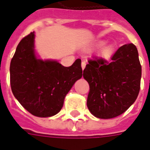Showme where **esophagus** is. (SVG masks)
<instances>
[{
	"mask_svg": "<svg viewBox=\"0 0 150 150\" xmlns=\"http://www.w3.org/2000/svg\"><path fill=\"white\" fill-rule=\"evenodd\" d=\"M81 67H82V69L84 70L85 67H86V62H85V61H83V62H82V64H81Z\"/></svg>",
	"mask_w": 150,
	"mask_h": 150,
	"instance_id": "esophagus-1",
	"label": "esophagus"
}]
</instances>
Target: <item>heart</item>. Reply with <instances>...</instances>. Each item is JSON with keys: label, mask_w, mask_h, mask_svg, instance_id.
I'll list each match as a JSON object with an SVG mask.
<instances>
[{"label": "heart", "mask_w": 150, "mask_h": 150, "mask_svg": "<svg viewBox=\"0 0 150 150\" xmlns=\"http://www.w3.org/2000/svg\"><path fill=\"white\" fill-rule=\"evenodd\" d=\"M104 44H105V41L101 40L98 42V45H103ZM112 52H113V47L111 45H107L105 47H103V50H102V54L105 57H110L111 55Z\"/></svg>", "instance_id": "heart-1"}]
</instances>
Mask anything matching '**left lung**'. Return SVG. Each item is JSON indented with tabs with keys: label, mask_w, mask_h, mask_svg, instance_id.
<instances>
[{
	"label": "left lung",
	"mask_w": 150,
	"mask_h": 150,
	"mask_svg": "<svg viewBox=\"0 0 150 150\" xmlns=\"http://www.w3.org/2000/svg\"><path fill=\"white\" fill-rule=\"evenodd\" d=\"M83 78L90 86L86 105L95 117L108 119L119 116L137 99L142 66L136 46L124 44L110 61H88Z\"/></svg>",
	"instance_id": "8db88e82"
}]
</instances>
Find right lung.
Masks as SVG:
<instances>
[{"label":"right lung","mask_w":150,"mask_h":150,"mask_svg":"<svg viewBox=\"0 0 150 150\" xmlns=\"http://www.w3.org/2000/svg\"><path fill=\"white\" fill-rule=\"evenodd\" d=\"M82 76L80 59L71 67H64L57 60L39 58L34 32L21 40L10 64L13 95L24 109L36 117L58 114L67 94Z\"/></svg>","instance_id":"1"}]
</instances>
